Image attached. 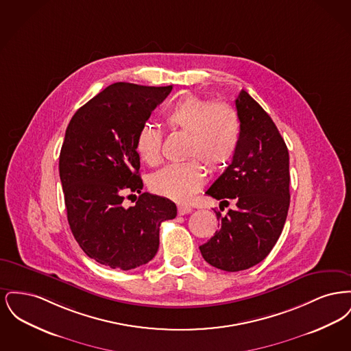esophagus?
<instances>
[{
  "instance_id": "34e87169",
  "label": "esophagus",
  "mask_w": 351,
  "mask_h": 351,
  "mask_svg": "<svg viewBox=\"0 0 351 351\" xmlns=\"http://www.w3.org/2000/svg\"><path fill=\"white\" fill-rule=\"evenodd\" d=\"M191 212H192V209L188 208V206H184V205H179V206H178V213H179L180 216L188 215V213H191Z\"/></svg>"
}]
</instances>
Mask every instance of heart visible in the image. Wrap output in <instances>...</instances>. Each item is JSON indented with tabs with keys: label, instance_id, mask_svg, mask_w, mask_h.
<instances>
[{
	"label": "heart",
	"instance_id": "b5f03b06",
	"mask_svg": "<svg viewBox=\"0 0 351 351\" xmlns=\"http://www.w3.org/2000/svg\"><path fill=\"white\" fill-rule=\"evenodd\" d=\"M165 119L172 130L188 133L186 156L183 163L168 165L151 176V189L171 200L188 202L205 182V168L217 171L233 158L239 142V121L233 110L218 102L185 96L171 105ZM163 134L145 123L136 135V150L150 166L162 159Z\"/></svg>",
	"mask_w": 351,
	"mask_h": 351
}]
</instances>
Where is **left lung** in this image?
Returning a JSON list of instances; mask_svg holds the SVG:
<instances>
[{
  "label": "left lung",
  "instance_id": "1",
  "mask_svg": "<svg viewBox=\"0 0 351 351\" xmlns=\"http://www.w3.org/2000/svg\"><path fill=\"white\" fill-rule=\"evenodd\" d=\"M239 142L232 165L206 191L219 209L235 202L225 216L216 212L219 230L201 255L213 267L235 272L262 262L278 242L289 208V155L265 109L241 90L235 99Z\"/></svg>",
  "mask_w": 351,
  "mask_h": 351
}]
</instances>
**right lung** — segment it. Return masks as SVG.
I'll return each mask as SVG.
<instances>
[{
  "instance_id": "obj_1",
  "label": "right lung",
  "mask_w": 351,
  "mask_h": 351,
  "mask_svg": "<svg viewBox=\"0 0 351 351\" xmlns=\"http://www.w3.org/2000/svg\"><path fill=\"white\" fill-rule=\"evenodd\" d=\"M168 86L114 83L71 118L59 156V175L71 232L100 265L132 269L149 263L159 249V228L176 217L166 197L141 193L136 135ZM140 193L125 208L126 194Z\"/></svg>"
}]
</instances>
